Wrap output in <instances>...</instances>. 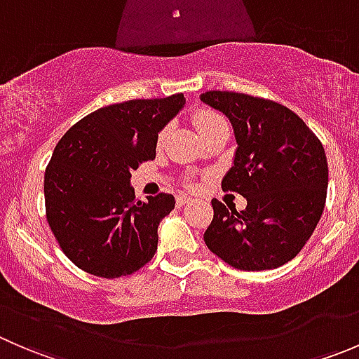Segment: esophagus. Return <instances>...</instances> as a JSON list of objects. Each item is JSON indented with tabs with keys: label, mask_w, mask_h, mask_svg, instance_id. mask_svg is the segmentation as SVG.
Masks as SVG:
<instances>
[{
	"label": "esophagus",
	"mask_w": 359,
	"mask_h": 359,
	"mask_svg": "<svg viewBox=\"0 0 359 359\" xmlns=\"http://www.w3.org/2000/svg\"><path fill=\"white\" fill-rule=\"evenodd\" d=\"M189 201H191L189 196H184V194L177 196V206H184V205H187Z\"/></svg>",
	"instance_id": "1"
}]
</instances>
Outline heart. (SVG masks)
Returning a JSON list of instances; mask_svg holds the SVG:
<instances>
[{"label": "heart", "mask_w": 359, "mask_h": 359, "mask_svg": "<svg viewBox=\"0 0 359 359\" xmlns=\"http://www.w3.org/2000/svg\"><path fill=\"white\" fill-rule=\"evenodd\" d=\"M193 121H194V126H196V130L200 132L201 137L205 135L206 132H210V130L215 128V126L226 123L219 112H215L212 109H200L198 112H194Z\"/></svg>", "instance_id": "b5f03b06"}]
</instances>
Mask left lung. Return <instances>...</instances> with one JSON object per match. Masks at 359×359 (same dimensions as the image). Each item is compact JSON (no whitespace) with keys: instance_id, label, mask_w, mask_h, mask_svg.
I'll return each instance as SVG.
<instances>
[{"instance_id":"left-lung-1","label":"left lung","mask_w":359,"mask_h":359,"mask_svg":"<svg viewBox=\"0 0 359 359\" xmlns=\"http://www.w3.org/2000/svg\"><path fill=\"white\" fill-rule=\"evenodd\" d=\"M201 100L229 118L238 142L222 189L247 198L241 212L212 200L206 247L236 269H276L302 250L323 213V144L295 112L274 100L220 90L201 93Z\"/></svg>"}]
</instances>
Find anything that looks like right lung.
Wrapping results in <instances>:
<instances>
[{
  "label": "right lung",
  "instance_id": "right-lung-1",
  "mask_svg": "<svg viewBox=\"0 0 359 359\" xmlns=\"http://www.w3.org/2000/svg\"><path fill=\"white\" fill-rule=\"evenodd\" d=\"M186 104L184 93L102 107L64 133L45 170L46 220L66 257L100 278L146 266L172 194L135 200L132 170L156 158L158 132Z\"/></svg>",
  "mask_w": 359,
  "mask_h": 359
}]
</instances>
